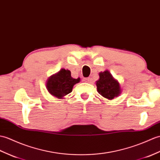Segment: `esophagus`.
Wrapping results in <instances>:
<instances>
[{
	"mask_svg": "<svg viewBox=\"0 0 160 160\" xmlns=\"http://www.w3.org/2000/svg\"><path fill=\"white\" fill-rule=\"evenodd\" d=\"M90 78H83L82 81L85 82H90Z\"/></svg>",
	"mask_w": 160,
	"mask_h": 160,
	"instance_id": "1",
	"label": "esophagus"
}]
</instances>
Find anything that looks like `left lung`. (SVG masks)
Listing matches in <instances>:
<instances>
[{
  "label": "left lung",
  "instance_id": "8db88e82",
  "mask_svg": "<svg viewBox=\"0 0 160 160\" xmlns=\"http://www.w3.org/2000/svg\"><path fill=\"white\" fill-rule=\"evenodd\" d=\"M96 85L99 93L107 99H112L121 93L119 83L108 71L99 73V80Z\"/></svg>",
  "mask_w": 160,
  "mask_h": 160
}]
</instances>
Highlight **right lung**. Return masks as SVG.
I'll return each instance as SVG.
<instances>
[{"label": "right lung", "mask_w": 160, "mask_h": 160, "mask_svg": "<svg viewBox=\"0 0 160 160\" xmlns=\"http://www.w3.org/2000/svg\"><path fill=\"white\" fill-rule=\"evenodd\" d=\"M80 78L74 79L71 76V72L62 69L58 73L51 76L48 80L46 87L48 92L58 98L70 93L73 85L79 82Z\"/></svg>", "instance_id": "right-lung-1"}]
</instances>
